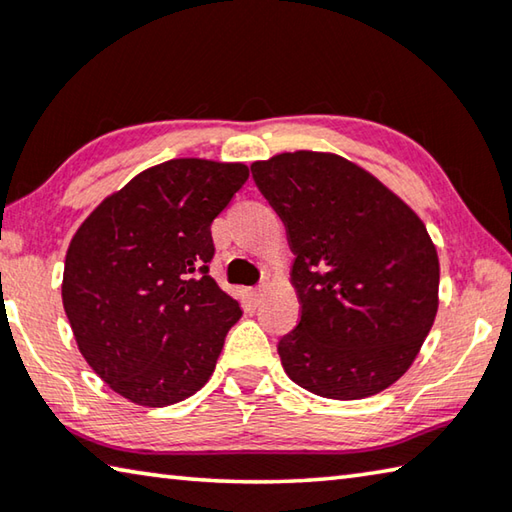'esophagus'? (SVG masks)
Masks as SVG:
<instances>
[{"mask_svg": "<svg viewBox=\"0 0 512 512\" xmlns=\"http://www.w3.org/2000/svg\"><path fill=\"white\" fill-rule=\"evenodd\" d=\"M263 292H265V285H261V288H254V290H249V301H251V303H254V306H256V303H258V301H261V297H263Z\"/></svg>", "mask_w": 512, "mask_h": 512, "instance_id": "34e87169", "label": "esophagus"}]
</instances>
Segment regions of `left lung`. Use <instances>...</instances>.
<instances>
[{
  "label": "left lung",
  "mask_w": 512,
  "mask_h": 512,
  "mask_svg": "<svg viewBox=\"0 0 512 512\" xmlns=\"http://www.w3.org/2000/svg\"><path fill=\"white\" fill-rule=\"evenodd\" d=\"M294 254L301 319L279 342L288 378L362 400L414 364L438 310V254L423 220L378 177L333 152L251 164Z\"/></svg>",
  "instance_id": "obj_1"
}]
</instances>
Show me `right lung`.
<instances>
[{
  "mask_svg": "<svg viewBox=\"0 0 512 512\" xmlns=\"http://www.w3.org/2000/svg\"><path fill=\"white\" fill-rule=\"evenodd\" d=\"M247 177L245 164L164 161L107 195L69 242L62 306L78 351L134 405L200 391L242 317L209 263L211 222Z\"/></svg>",
  "mask_w": 512,
  "mask_h": 512,
  "instance_id": "add662e5",
  "label": "right lung"
}]
</instances>
